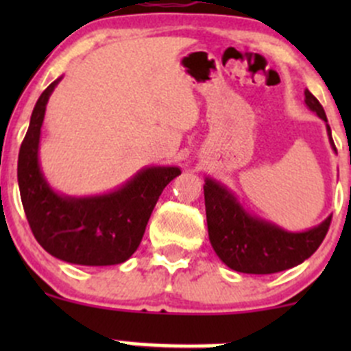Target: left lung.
I'll return each instance as SVG.
<instances>
[{
	"instance_id": "obj_1",
	"label": "left lung",
	"mask_w": 351,
	"mask_h": 351,
	"mask_svg": "<svg viewBox=\"0 0 351 351\" xmlns=\"http://www.w3.org/2000/svg\"><path fill=\"white\" fill-rule=\"evenodd\" d=\"M304 97L306 107L326 123L329 146L336 153L324 108L309 90L304 91ZM204 197L212 247L222 263L241 274L268 275L297 267L319 247L331 222L328 215L306 231H287L251 214L232 190L210 176L205 178Z\"/></svg>"
}]
</instances>
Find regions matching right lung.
Returning <instances> with one entry per match:
<instances>
[{"label":"right lung","mask_w":351,"mask_h":351,"mask_svg":"<svg viewBox=\"0 0 351 351\" xmlns=\"http://www.w3.org/2000/svg\"><path fill=\"white\" fill-rule=\"evenodd\" d=\"M52 81L38 97L19 154V186L28 224L38 244L59 260L108 267L129 260L143 241L165 186L182 175L178 166H146L123 185L97 195H66L51 186L40 166V134Z\"/></svg>","instance_id":"1"}]
</instances>
